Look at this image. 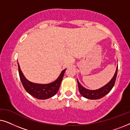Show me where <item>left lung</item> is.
<instances>
[{"label":"left lung","instance_id":"obj_1","mask_svg":"<svg viewBox=\"0 0 130 130\" xmlns=\"http://www.w3.org/2000/svg\"><path fill=\"white\" fill-rule=\"evenodd\" d=\"M117 72H118V66H117V68L115 72V73L113 76L112 79L109 82V83H107L102 88H101L97 90H89L87 89H85V88L82 86L80 83L77 80V84L78 87H79V90L80 93L83 97L86 98L87 99H98L100 98H102L104 96H105L106 94H108L109 92L111 91L112 89L114 86L115 80H116V78L117 76Z\"/></svg>","mask_w":130,"mask_h":130}]
</instances>
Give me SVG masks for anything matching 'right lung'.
Masks as SVG:
<instances>
[{"label": "right lung", "mask_w": 130, "mask_h": 130, "mask_svg": "<svg viewBox=\"0 0 130 130\" xmlns=\"http://www.w3.org/2000/svg\"><path fill=\"white\" fill-rule=\"evenodd\" d=\"M18 64L19 77L25 89L32 96L39 99H48L56 95L59 89L64 74L66 70V69H64L62 71L58 79L52 83L44 85L37 84V83H32L28 81L21 72L19 63Z\"/></svg>", "instance_id": "right-lung-1"}]
</instances>
